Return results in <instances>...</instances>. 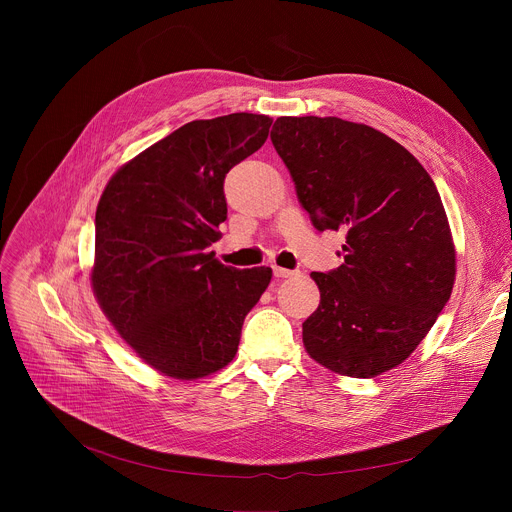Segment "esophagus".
Returning <instances> with one entry per match:
<instances>
[{
  "label": "esophagus",
  "instance_id": "esophagus-1",
  "mask_svg": "<svg viewBox=\"0 0 512 512\" xmlns=\"http://www.w3.org/2000/svg\"><path fill=\"white\" fill-rule=\"evenodd\" d=\"M273 275L275 277H291V275H294V271H291V269H285V267H277V265H273Z\"/></svg>",
  "mask_w": 512,
  "mask_h": 512
}]
</instances>
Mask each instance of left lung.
<instances>
[{"label":"left lung","instance_id":"1","mask_svg":"<svg viewBox=\"0 0 512 512\" xmlns=\"http://www.w3.org/2000/svg\"><path fill=\"white\" fill-rule=\"evenodd\" d=\"M271 141L344 263L314 271L320 306L304 346L326 369L371 379L401 364L448 304L456 251L431 176L385 133L338 117H279Z\"/></svg>","mask_w":512,"mask_h":512}]
</instances>
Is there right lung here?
Here are the masks:
<instances>
[{
    "label": "right lung",
    "mask_w": 512,
    "mask_h": 512,
    "mask_svg": "<svg viewBox=\"0 0 512 512\" xmlns=\"http://www.w3.org/2000/svg\"><path fill=\"white\" fill-rule=\"evenodd\" d=\"M271 123L253 113L190 121L125 164L99 200L93 291L121 338L168 377L227 367L271 281L269 267L237 269L208 251L227 218L225 176Z\"/></svg>",
    "instance_id": "right-lung-1"
}]
</instances>
